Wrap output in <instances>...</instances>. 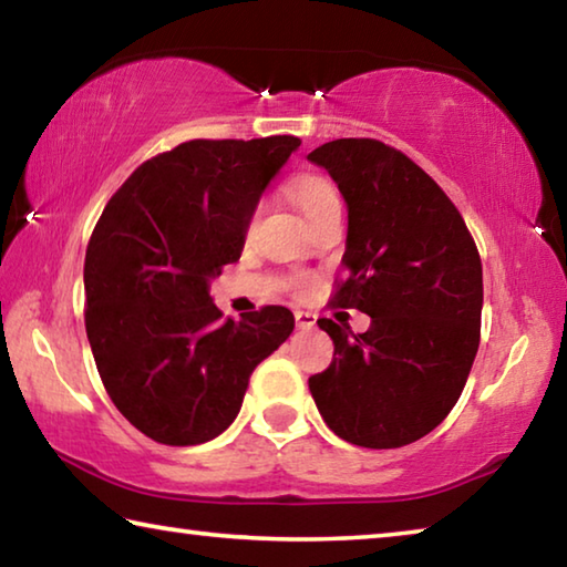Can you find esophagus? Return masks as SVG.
I'll return each instance as SVG.
<instances>
[{"label": "esophagus", "mask_w": 567, "mask_h": 567, "mask_svg": "<svg viewBox=\"0 0 567 567\" xmlns=\"http://www.w3.org/2000/svg\"><path fill=\"white\" fill-rule=\"evenodd\" d=\"M295 322H297V328H300V330H312L315 322H318V315H315V312H305V310H297V312H295Z\"/></svg>", "instance_id": "1"}]
</instances>
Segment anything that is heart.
Wrapping results in <instances>:
<instances>
[{"instance_id": "heart-1", "label": "heart", "mask_w": 567, "mask_h": 567, "mask_svg": "<svg viewBox=\"0 0 567 567\" xmlns=\"http://www.w3.org/2000/svg\"><path fill=\"white\" fill-rule=\"evenodd\" d=\"M290 197H292L295 207L300 209L302 217L310 225L315 223V219L328 213V209L340 207L338 192H334L330 182L320 177V175H300V177H297L290 185ZM252 225H255V215L249 217V227H252ZM290 287L297 295H302V292L310 290V280H307V277H295Z\"/></svg>"}]
</instances>
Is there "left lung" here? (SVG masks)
<instances>
[{
  "label": "left lung",
  "mask_w": 567,
  "mask_h": 567,
  "mask_svg": "<svg viewBox=\"0 0 567 567\" xmlns=\"http://www.w3.org/2000/svg\"><path fill=\"white\" fill-rule=\"evenodd\" d=\"M307 159L348 203V247L332 307L370 315L368 332L318 320L334 342L310 392L334 435L390 450L427 435L463 392L480 344L483 265L437 182L380 140H334Z\"/></svg>",
  "instance_id": "obj_1"
}]
</instances>
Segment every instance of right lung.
I'll use <instances>...</instances> for the list:
<instances>
[{
  "label": "right lung",
  "mask_w": 567,
  "mask_h": 567,
  "mask_svg": "<svg viewBox=\"0 0 567 567\" xmlns=\"http://www.w3.org/2000/svg\"><path fill=\"white\" fill-rule=\"evenodd\" d=\"M300 147L292 134L189 140L114 192L84 255V328L102 385L162 445L217 437L249 375L290 338L287 307L223 318L209 280L243 255L257 199Z\"/></svg>",
  "instance_id": "add662e5"
}]
</instances>
